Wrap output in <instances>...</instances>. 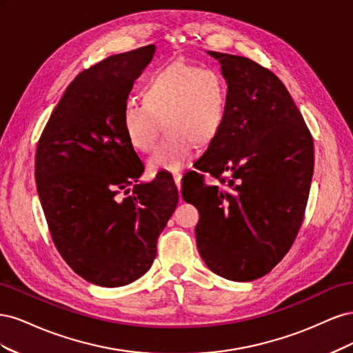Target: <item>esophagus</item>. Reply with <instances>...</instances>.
I'll return each instance as SVG.
<instances>
[{
	"mask_svg": "<svg viewBox=\"0 0 353 353\" xmlns=\"http://www.w3.org/2000/svg\"><path fill=\"white\" fill-rule=\"evenodd\" d=\"M181 172H175L174 174V181H175V185H176V188H178V191H179V196H181Z\"/></svg>",
	"mask_w": 353,
	"mask_h": 353,
	"instance_id": "34e87169",
	"label": "esophagus"
}]
</instances>
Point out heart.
<instances>
[{
    "label": "heart",
    "mask_w": 353,
    "mask_h": 353,
    "mask_svg": "<svg viewBox=\"0 0 353 353\" xmlns=\"http://www.w3.org/2000/svg\"><path fill=\"white\" fill-rule=\"evenodd\" d=\"M143 97L125 104L122 122L128 140L144 153L153 150L162 122L166 134L148 159L152 172H178L193 154L194 143L209 144L225 119V83L208 68L170 63L148 78Z\"/></svg>",
    "instance_id": "obj_1"
}]
</instances>
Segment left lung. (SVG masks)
Segmentation results:
<instances>
[{
	"mask_svg": "<svg viewBox=\"0 0 353 353\" xmlns=\"http://www.w3.org/2000/svg\"><path fill=\"white\" fill-rule=\"evenodd\" d=\"M228 85L225 119L196 168L183 199L200 213L197 249L208 268L231 281L268 274L302 225L314 174V141L275 74L250 59L208 51Z\"/></svg>",
	"mask_w": 353,
	"mask_h": 353,
	"instance_id": "obj_1",
	"label": "left lung"
}]
</instances>
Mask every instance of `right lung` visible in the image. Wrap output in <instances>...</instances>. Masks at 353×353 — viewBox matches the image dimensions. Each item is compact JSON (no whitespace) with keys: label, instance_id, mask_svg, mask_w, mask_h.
<instances>
[{"label":"right lung","instance_id":"1","mask_svg":"<svg viewBox=\"0 0 353 353\" xmlns=\"http://www.w3.org/2000/svg\"><path fill=\"white\" fill-rule=\"evenodd\" d=\"M154 51L145 46L79 73L37 148V190L52 241L74 272L101 287L126 285L150 270L157 239L178 203L166 175L127 194L144 166L125 134L122 113ZM121 190L128 196L121 198Z\"/></svg>","mask_w":353,"mask_h":353}]
</instances>
